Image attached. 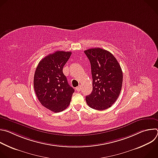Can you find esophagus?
<instances>
[{
	"label": "esophagus",
	"instance_id": "34e87169",
	"mask_svg": "<svg viewBox=\"0 0 158 158\" xmlns=\"http://www.w3.org/2000/svg\"><path fill=\"white\" fill-rule=\"evenodd\" d=\"M81 85H79L78 87H77L76 88V90L77 91H78V92H79L81 91Z\"/></svg>",
	"mask_w": 158,
	"mask_h": 158
}]
</instances>
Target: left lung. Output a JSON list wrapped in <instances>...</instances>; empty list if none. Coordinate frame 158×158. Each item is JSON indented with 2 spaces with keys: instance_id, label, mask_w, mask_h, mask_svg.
<instances>
[{
  "instance_id": "1",
  "label": "left lung",
  "mask_w": 158,
  "mask_h": 158,
  "mask_svg": "<svg viewBox=\"0 0 158 158\" xmlns=\"http://www.w3.org/2000/svg\"><path fill=\"white\" fill-rule=\"evenodd\" d=\"M91 65L93 91L85 97L87 105L102 110L110 107L119 96L123 84L121 67L110 52L92 48L84 51Z\"/></svg>"
}]
</instances>
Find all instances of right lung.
I'll return each mask as SVG.
<instances>
[{
    "instance_id": "add662e5",
    "label": "right lung",
    "mask_w": 158,
    "mask_h": 158,
    "mask_svg": "<svg viewBox=\"0 0 158 158\" xmlns=\"http://www.w3.org/2000/svg\"><path fill=\"white\" fill-rule=\"evenodd\" d=\"M71 54L58 51L49 54L39 62L34 74V87L38 100L54 112L69 106L74 92L62 72Z\"/></svg>"
}]
</instances>
